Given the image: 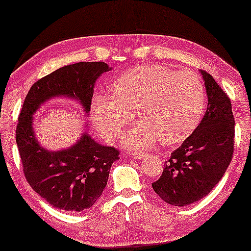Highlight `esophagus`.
<instances>
[{"instance_id":"1","label":"esophagus","mask_w":251,"mask_h":251,"mask_svg":"<svg viewBox=\"0 0 251 251\" xmlns=\"http://www.w3.org/2000/svg\"><path fill=\"white\" fill-rule=\"evenodd\" d=\"M132 157L134 158V159H139V160H142L144 159V158L147 157V153H133Z\"/></svg>"}]
</instances>
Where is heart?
Wrapping results in <instances>:
<instances>
[{
	"mask_svg": "<svg viewBox=\"0 0 251 251\" xmlns=\"http://www.w3.org/2000/svg\"><path fill=\"white\" fill-rule=\"evenodd\" d=\"M203 108V87L196 74L146 65L119 76L114 94H95L91 111L99 132L110 142L132 122L136 109L141 121L123 134L122 142L129 149H147L158 140L175 144L188 137Z\"/></svg>",
	"mask_w": 251,
	"mask_h": 251,
	"instance_id": "b5f03b06",
	"label": "heart"
}]
</instances>
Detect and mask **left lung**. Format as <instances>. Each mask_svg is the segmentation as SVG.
Wrapping results in <instances>:
<instances>
[{"mask_svg":"<svg viewBox=\"0 0 251 251\" xmlns=\"http://www.w3.org/2000/svg\"><path fill=\"white\" fill-rule=\"evenodd\" d=\"M208 97L202 121L173 151L153 191L172 206H189L206 197L230 165L234 147V118L230 99L210 74L200 70Z\"/></svg>","mask_w":251,"mask_h":251,"instance_id":"obj_1","label":"left lung"}]
</instances>
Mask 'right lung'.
Listing matches in <instances>:
<instances>
[{"label":"right lung","instance_id":"obj_1","mask_svg":"<svg viewBox=\"0 0 251 251\" xmlns=\"http://www.w3.org/2000/svg\"><path fill=\"white\" fill-rule=\"evenodd\" d=\"M111 69L105 62L65 66L37 80L25 99L16 130L25 177L54 208L82 211L93 206L107 185L119 151L92 139L87 123L75 144L56 151L45 149L35 134L34 115L51 99L68 98L78 102L89 116L97 79Z\"/></svg>","mask_w":251,"mask_h":251}]
</instances>
